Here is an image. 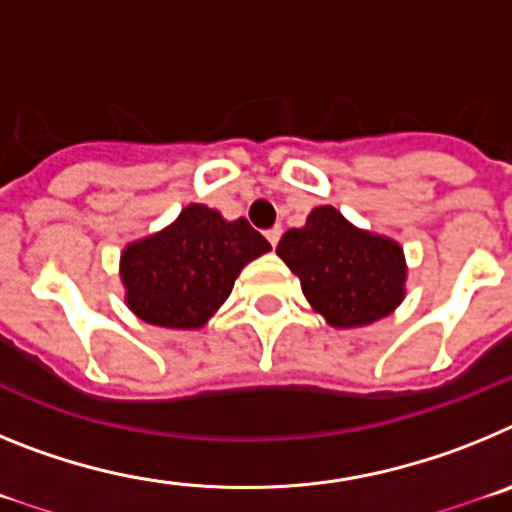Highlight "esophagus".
Instances as JSON below:
<instances>
[{
	"label": "esophagus",
	"mask_w": 512,
	"mask_h": 512,
	"mask_svg": "<svg viewBox=\"0 0 512 512\" xmlns=\"http://www.w3.org/2000/svg\"><path fill=\"white\" fill-rule=\"evenodd\" d=\"M266 238H269V243H271V246H277V243H279V238H282V228H279V225H277V228L266 230Z\"/></svg>",
	"instance_id": "obj_1"
}]
</instances>
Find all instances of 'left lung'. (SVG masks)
Listing matches in <instances>:
<instances>
[{
    "instance_id": "obj_1",
    "label": "left lung",
    "mask_w": 512,
    "mask_h": 512,
    "mask_svg": "<svg viewBox=\"0 0 512 512\" xmlns=\"http://www.w3.org/2000/svg\"><path fill=\"white\" fill-rule=\"evenodd\" d=\"M279 259L300 277L307 302L336 328L390 315L405 295V256L390 238L354 228L333 207H315L282 235Z\"/></svg>"
}]
</instances>
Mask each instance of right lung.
I'll return each mask as SVG.
<instances>
[{"mask_svg":"<svg viewBox=\"0 0 512 512\" xmlns=\"http://www.w3.org/2000/svg\"><path fill=\"white\" fill-rule=\"evenodd\" d=\"M271 251L248 225L233 223L205 205H189L176 223L122 253V284L128 307L151 325L200 328L228 300L248 261Z\"/></svg>","mask_w":512,"mask_h":512,"instance_id":"obj_1","label":"right lung"}]
</instances>
